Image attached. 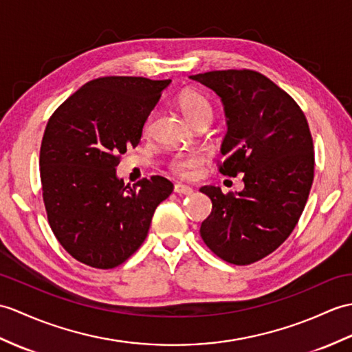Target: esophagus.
Wrapping results in <instances>:
<instances>
[{"instance_id":"esophagus-1","label":"esophagus","mask_w":352,"mask_h":352,"mask_svg":"<svg viewBox=\"0 0 352 352\" xmlns=\"http://www.w3.org/2000/svg\"><path fill=\"white\" fill-rule=\"evenodd\" d=\"M174 192L178 195H190V193H193V189L189 186H184V184H175Z\"/></svg>"}]
</instances>
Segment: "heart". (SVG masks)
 <instances>
[{
	"label": "heart",
	"instance_id": "1",
	"mask_svg": "<svg viewBox=\"0 0 352 352\" xmlns=\"http://www.w3.org/2000/svg\"><path fill=\"white\" fill-rule=\"evenodd\" d=\"M177 104L179 111L183 112V116L187 118V121L192 122V124H195V122L201 118H211V113H213V108H211V103L207 97L198 91H193V89H186V91L179 94L177 97ZM150 124L151 117L146 120V130L150 129ZM201 162L202 157L196 153L177 154V156L169 160V169L179 177H190Z\"/></svg>",
	"mask_w": 352,
	"mask_h": 352
}]
</instances>
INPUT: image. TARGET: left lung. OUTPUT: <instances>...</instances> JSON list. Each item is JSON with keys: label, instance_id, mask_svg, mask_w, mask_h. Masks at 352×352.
Here are the masks:
<instances>
[{"label": "left lung", "instance_id": "8db88e82", "mask_svg": "<svg viewBox=\"0 0 352 352\" xmlns=\"http://www.w3.org/2000/svg\"><path fill=\"white\" fill-rule=\"evenodd\" d=\"M190 79L213 89L225 106L220 174H244L239 193L201 187L213 208L199 232L214 255L249 265L274 252L298 223L314 182L312 135L296 100L255 70H214Z\"/></svg>", "mask_w": 352, "mask_h": 352}]
</instances>
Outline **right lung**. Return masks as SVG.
Segmentation results:
<instances>
[{"instance_id":"right-lung-1","label":"right lung","mask_w":352,"mask_h":352,"mask_svg":"<svg viewBox=\"0 0 352 352\" xmlns=\"http://www.w3.org/2000/svg\"><path fill=\"white\" fill-rule=\"evenodd\" d=\"M169 82L97 78L49 118L40 146L47 222L79 263L100 270L124 263L146 239L159 204L173 193L165 177L130 187L116 173L121 154L141 141L145 120Z\"/></svg>"}]
</instances>
